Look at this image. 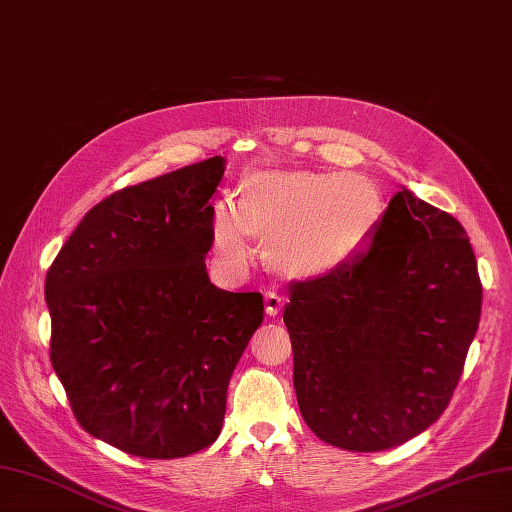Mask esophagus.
<instances>
[{
	"mask_svg": "<svg viewBox=\"0 0 512 512\" xmlns=\"http://www.w3.org/2000/svg\"><path fill=\"white\" fill-rule=\"evenodd\" d=\"M284 303H286L284 294H280L277 290H267V294H265V307H267V314L269 316L280 314V309L284 307Z\"/></svg>",
	"mask_w": 512,
	"mask_h": 512,
	"instance_id": "34e87169",
	"label": "esophagus"
}]
</instances>
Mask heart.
<instances>
[{
    "mask_svg": "<svg viewBox=\"0 0 512 512\" xmlns=\"http://www.w3.org/2000/svg\"><path fill=\"white\" fill-rule=\"evenodd\" d=\"M384 218L378 185L359 173L265 170L247 177L239 203L222 196L211 207V243L228 269L252 260V239L269 237L273 265L294 277L346 267L376 237Z\"/></svg>",
    "mask_w": 512,
    "mask_h": 512,
    "instance_id": "heart-1",
    "label": "heart"
}]
</instances>
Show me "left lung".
I'll return each instance as SVG.
<instances>
[{"label": "left lung", "instance_id": "1", "mask_svg": "<svg viewBox=\"0 0 512 512\" xmlns=\"http://www.w3.org/2000/svg\"><path fill=\"white\" fill-rule=\"evenodd\" d=\"M288 290L294 391L322 442L376 453L438 421L483 303L474 250L451 213L404 188L359 256Z\"/></svg>", "mask_w": 512, "mask_h": 512}]
</instances>
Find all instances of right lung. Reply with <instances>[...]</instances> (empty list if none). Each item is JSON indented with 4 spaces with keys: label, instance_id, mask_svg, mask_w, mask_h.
Instances as JSON below:
<instances>
[{
    "label": "right lung",
    "instance_id": "1",
    "mask_svg": "<svg viewBox=\"0 0 512 512\" xmlns=\"http://www.w3.org/2000/svg\"><path fill=\"white\" fill-rule=\"evenodd\" d=\"M224 158L123 188L74 228L46 273L51 363L79 425L143 459L218 440L226 391L260 327V292L209 282Z\"/></svg>",
    "mask_w": 512,
    "mask_h": 512
}]
</instances>
